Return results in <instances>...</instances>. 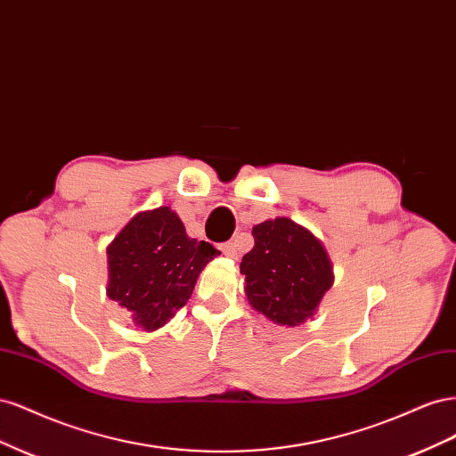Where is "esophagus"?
<instances>
[{"mask_svg": "<svg viewBox=\"0 0 456 456\" xmlns=\"http://www.w3.org/2000/svg\"><path fill=\"white\" fill-rule=\"evenodd\" d=\"M220 251H223L226 256H230V258H236L238 256V249H236V243H232V241H228V243H223L220 245Z\"/></svg>", "mask_w": 456, "mask_h": 456, "instance_id": "obj_1", "label": "esophagus"}]
</instances>
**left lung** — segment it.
I'll return each mask as SVG.
<instances>
[{"label": "left lung", "instance_id": "obj_1", "mask_svg": "<svg viewBox=\"0 0 456 456\" xmlns=\"http://www.w3.org/2000/svg\"><path fill=\"white\" fill-rule=\"evenodd\" d=\"M253 238L240 265L249 305L278 325L305 323L335 280L325 247L285 216L256 224Z\"/></svg>", "mask_w": 456, "mask_h": 456}]
</instances>
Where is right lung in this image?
I'll list each match as a JSON object with an SVG mask.
<instances>
[{
	"mask_svg": "<svg viewBox=\"0 0 456 456\" xmlns=\"http://www.w3.org/2000/svg\"><path fill=\"white\" fill-rule=\"evenodd\" d=\"M108 297L131 312L144 330H156L181 310L200 272L218 251L188 238L171 207L134 215L108 245Z\"/></svg>",
	"mask_w": 456,
	"mask_h": 456,
	"instance_id": "1",
	"label": "right lung"
}]
</instances>
